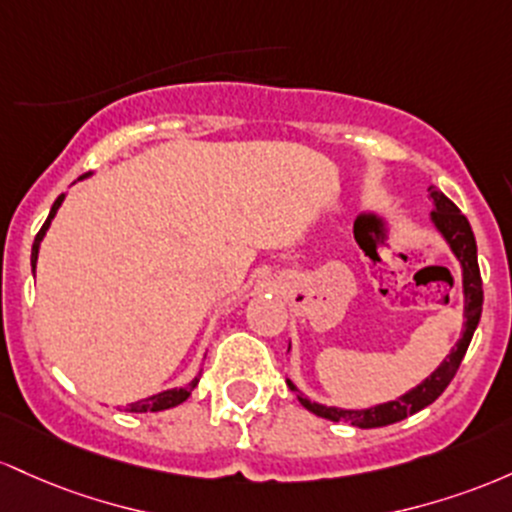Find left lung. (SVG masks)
<instances>
[{
    "mask_svg": "<svg viewBox=\"0 0 512 512\" xmlns=\"http://www.w3.org/2000/svg\"><path fill=\"white\" fill-rule=\"evenodd\" d=\"M430 198H433V212H430V222L438 229V234L445 239V244L450 246V251L455 254L462 268V295H464V329L459 336L457 346L450 350L442 363L435 367V372H430L421 384L409 389L406 394L396 396L394 401H384V404L370 406V409H338V406H324L317 401H309L307 396L300 394V389L295 387V382L285 380L287 387L292 392H297V399L307 411L317 413L319 418H329V421H343L350 426L358 428H382L392 426L396 421H404L406 416H413L426 406L433 404L438 396L445 392L447 384L452 382V377L457 375L459 363H462L464 353H467L472 336L479 326L481 319V304H484V287H481V273H479V261H476V239L469 225L467 217L459 212V208L447 198L445 193L438 191L435 186L428 188ZM290 350V348H287Z\"/></svg>",
    "mask_w": 512,
    "mask_h": 512,
    "instance_id": "left-lung-1",
    "label": "left lung"
}]
</instances>
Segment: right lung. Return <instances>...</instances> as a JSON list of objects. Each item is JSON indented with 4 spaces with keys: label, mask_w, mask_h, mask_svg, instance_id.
I'll return each instance as SVG.
<instances>
[{
    "label": "right lung",
    "mask_w": 512,
    "mask_h": 512,
    "mask_svg": "<svg viewBox=\"0 0 512 512\" xmlns=\"http://www.w3.org/2000/svg\"><path fill=\"white\" fill-rule=\"evenodd\" d=\"M86 176L91 174H84L79 176V181L86 179ZM62 200H65V193L57 195V200L53 203V208H50V215L48 220H45V225L40 227V232L36 234V241H33V249H31V266H33V273H36V261H38V251H40V241H43L45 232L50 229V222H53V217L57 215V210H60ZM195 384H198V377L191 384H186V387H176V389H166V392H159L154 396H147V399H140L135 401V404H128L125 406V411L130 413H149V411H164V409H171V406H179L183 401L191 396V392L195 389Z\"/></svg>",
    "instance_id": "obj_1"
}]
</instances>
